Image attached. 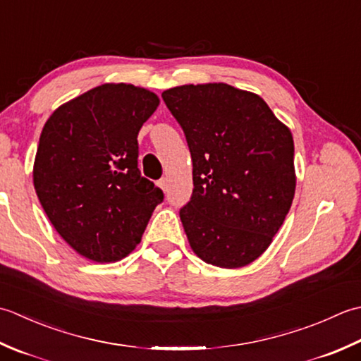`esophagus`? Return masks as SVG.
I'll return each instance as SVG.
<instances>
[{"mask_svg":"<svg viewBox=\"0 0 361 361\" xmlns=\"http://www.w3.org/2000/svg\"><path fill=\"white\" fill-rule=\"evenodd\" d=\"M157 185L164 190V191H168V179L166 178H161L159 182H157Z\"/></svg>","mask_w":361,"mask_h":361,"instance_id":"obj_1","label":"esophagus"}]
</instances>
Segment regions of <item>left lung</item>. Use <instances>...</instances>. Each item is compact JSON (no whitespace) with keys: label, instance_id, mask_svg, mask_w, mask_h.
<instances>
[{"label":"left lung","instance_id":"obj_1","mask_svg":"<svg viewBox=\"0 0 361 361\" xmlns=\"http://www.w3.org/2000/svg\"><path fill=\"white\" fill-rule=\"evenodd\" d=\"M161 98L193 160V195L179 213L191 249L219 268L246 267L269 247L291 207V130L259 94L224 82L179 85Z\"/></svg>","mask_w":361,"mask_h":361}]
</instances>
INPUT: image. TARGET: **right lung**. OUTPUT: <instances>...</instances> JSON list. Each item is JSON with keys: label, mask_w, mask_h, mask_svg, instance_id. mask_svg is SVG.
Masks as SVG:
<instances>
[{"label": "right lung", "mask_w": 361, "mask_h": 361, "mask_svg": "<svg viewBox=\"0 0 361 361\" xmlns=\"http://www.w3.org/2000/svg\"><path fill=\"white\" fill-rule=\"evenodd\" d=\"M159 104L148 88L102 84L59 106L43 126L35 193L57 233L88 260L129 255L164 201L137 166V135Z\"/></svg>", "instance_id": "right-lung-1"}]
</instances>
